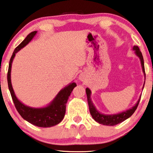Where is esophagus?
Masks as SVG:
<instances>
[{
    "instance_id": "1",
    "label": "esophagus",
    "mask_w": 153,
    "mask_h": 153,
    "mask_svg": "<svg viewBox=\"0 0 153 153\" xmlns=\"http://www.w3.org/2000/svg\"><path fill=\"white\" fill-rule=\"evenodd\" d=\"M79 79L80 80H85V75L83 74H80V75H79Z\"/></svg>"
}]
</instances>
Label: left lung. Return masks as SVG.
Segmentation results:
<instances>
[{"mask_svg": "<svg viewBox=\"0 0 153 153\" xmlns=\"http://www.w3.org/2000/svg\"><path fill=\"white\" fill-rule=\"evenodd\" d=\"M132 50L134 51L135 54L139 57L140 60L141 66H142V68H143V72L144 73V75L145 76V65H144V60H143V54L140 51V49L138 46H134L133 48H132ZM144 85H145V84H144ZM143 88L144 87H143ZM86 96H87L89 111H90V113L91 114L92 117L93 118V119L95 120V121H97V123H99L100 124H102L103 125H106V126H114L117 125V124H119L120 123L123 122L124 120H125L126 119H127L129 117H131L132 114L134 113L135 111H136L140 99V97L139 100H138L137 102L135 104L134 106H133L132 108H129L125 111H123L118 114H105L101 113V112H100L97 110V108L95 107V106L94 105V104L93 101H92L91 98V91L88 88H86Z\"/></svg>", "mask_w": 153, "mask_h": 153, "instance_id": "8db88e82", "label": "left lung"}]
</instances>
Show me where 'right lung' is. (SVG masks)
<instances>
[{
	"instance_id": "right-lung-1",
	"label": "right lung",
	"mask_w": 153,
	"mask_h": 153,
	"mask_svg": "<svg viewBox=\"0 0 153 153\" xmlns=\"http://www.w3.org/2000/svg\"><path fill=\"white\" fill-rule=\"evenodd\" d=\"M36 33L37 31L32 32L14 49L13 55L10 59L9 65H8L7 74L8 86L14 106L23 119L33 125L39 126V127L47 128L58 125L59 123L62 121L66 112V103L67 102L68 97H70L73 88L76 86V84L75 82H71L66 86L59 92L54 99L45 107H30V106L24 105L17 99L13 90L12 83H11L10 73L12 63L16 53L28 45Z\"/></svg>"
}]
</instances>
